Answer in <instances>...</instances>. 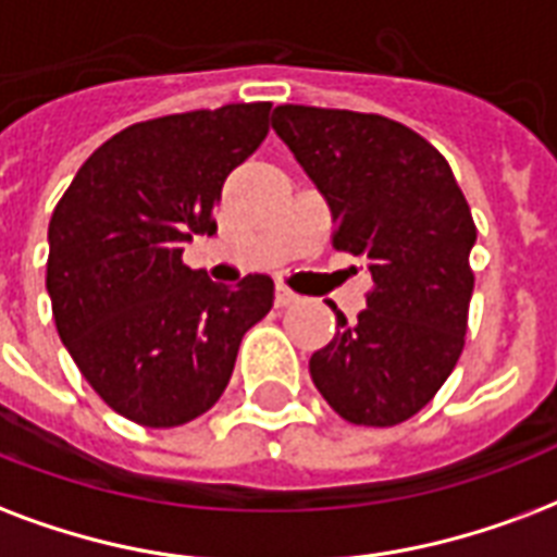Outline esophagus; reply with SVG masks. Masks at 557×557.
Instances as JSON below:
<instances>
[{"label": "esophagus", "instance_id": "esophagus-1", "mask_svg": "<svg viewBox=\"0 0 557 557\" xmlns=\"http://www.w3.org/2000/svg\"><path fill=\"white\" fill-rule=\"evenodd\" d=\"M295 300H297V295L292 292V288L277 286V292H274V304H277V307H292Z\"/></svg>", "mask_w": 557, "mask_h": 557}]
</instances>
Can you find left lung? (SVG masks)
Masks as SVG:
<instances>
[{
  "instance_id": "8db88e82",
  "label": "left lung",
  "mask_w": 557,
  "mask_h": 557,
  "mask_svg": "<svg viewBox=\"0 0 557 557\" xmlns=\"http://www.w3.org/2000/svg\"><path fill=\"white\" fill-rule=\"evenodd\" d=\"M333 210V248L368 262L354 324L309 359L356 426H397L438 394L465 350L476 224L453 169L411 127L376 113L280 104L271 116Z\"/></svg>"
}]
</instances>
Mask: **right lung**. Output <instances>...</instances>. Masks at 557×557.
Returning a JSON list of instances; mask_svg holds the SVG:
<instances>
[{
  "label": "right lung",
  "mask_w": 557,
  "mask_h": 557,
  "mask_svg": "<svg viewBox=\"0 0 557 557\" xmlns=\"http://www.w3.org/2000/svg\"><path fill=\"white\" fill-rule=\"evenodd\" d=\"M269 101L148 119L72 177L49 222L46 288L58 335L92 392L139 426L169 430L215 406L242 335L274 283L215 286L184 265L233 169L269 137Z\"/></svg>",
  "instance_id": "add662e5"
}]
</instances>
